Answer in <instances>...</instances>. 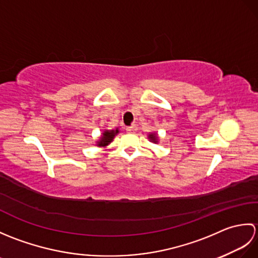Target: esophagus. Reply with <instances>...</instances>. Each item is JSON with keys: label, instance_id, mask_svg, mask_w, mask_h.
I'll return each instance as SVG.
<instances>
[{"label": "esophagus", "instance_id": "1", "mask_svg": "<svg viewBox=\"0 0 258 258\" xmlns=\"http://www.w3.org/2000/svg\"><path fill=\"white\" fill-rule=\"evenodd\" d=\"M126 131H127L128 133H135L136 131H138V127H136V125H132V126H127L126 127Z\"/></svg>", "mask_w": 258, "mask_h": 258}]
</instances>
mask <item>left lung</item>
<instances>
[{"label": "left lung", "instance_id": "obj_1", "mask_svg": "<svg viewBox=\"0 0 258 258\" xmlns=\"http://www.w3.org/2000/svg\"><path fill=\"white\" fill-rule=\"evenodd\" d=\"M149 139H150L151 142H153V143H155V144L158 142V138H157L156 133H150L149 134Z\"/></svg>", "mask_w": 258, "mask_h": 258}]
</instances>
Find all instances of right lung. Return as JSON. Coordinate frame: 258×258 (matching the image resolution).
<instances>
[{
	"mask_svg": "<svg viewBox=\"0 0 258 258\" xmlns=\"http://www.w3.org/2000/svg\"><path fill=\"white\" fill-rule=\"evenodd\" d=\"M119 132L118 128H115V130H105L104 132L102 133V136L100 138V140L97 141V146L100 147H105L107 146L111 142L113 141V139L115 138V135Z\"/></svg>",
	"mask_w": 258,
	"mask_h": 258,
	"instance_id": "add662e5",
	"label": "right lung"
}]
</instances>
